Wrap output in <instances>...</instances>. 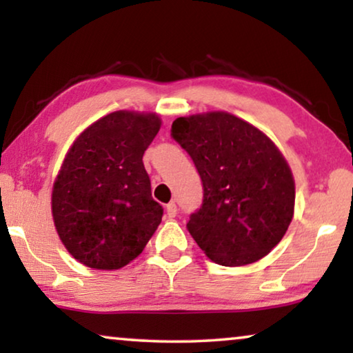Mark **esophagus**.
<instances>
[{
  "instance_id": "obj_1",
  "label": "esophagus",
  "mask_w": 353,
  "mask_h": 353,
  "mask_svg": "<svg viewBox=\"0 0 353 353\" xmlns=\"http://www.w3.org/2000/svg\"><path fill=\"white\" fill-rule=\"evenodd\" d=\"M165 212H167L168 219H175L176 212H178V207H176L175 202H168L167 207H165Z\"/></svg>"
}]
</instances>
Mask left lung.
<instances>
[{"label": "left lung", "instance_id": "left-lung-1", "mask_svg": "<svg viewBox=\"0 0 353 353\" xmlns=\"http://www.w3.org/2000/svg\"><path fill=\"white\" fill-rule=\"evenodd\" d=\"M172 138L190 154L202 204L186 228L207 257L241 267L265 257L292 220L296 188L276 146L228 112L180 117Z\"/></svg>", "mask_w": 353, "mask_h": 353}]
</instances>
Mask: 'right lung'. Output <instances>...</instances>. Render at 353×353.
I'll use <instances>...</instances> for the list:
<instances>
[{"label":"right lung","instance_id":"obj_1","mask_svg":"<svg viewBox=\"0 0 353 353\" xmlns=\"http://www.w3.org/2000/svg\"><path fill=\"white\" fill-rule=\"evenodd\" d=\"M161 128L156 114L117 110L72 144L52 188V219L72 257L117 270L137 259L161 223L143 154Z\"/></svg>","mask_w":353,"mask_h":353}]
</instances>
